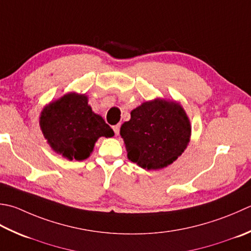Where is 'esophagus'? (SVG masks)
Returning a JSON list of instances; mask_svg holds the SVG:
<instances>
[{
	"instance_id": "34e87169",
	"label": "esophagus",
	"mask_w": 251,
	"mask_h": 251,
	"mask_svg": "<svg viewBox=\"0 0 251 251\" xmlns=\"http://www.w3.org/2000/svg\"><path fill=\"white\" fill-rule=\"evenodd\" d=\"M120 127H121V125H120V124H117V125H115V126H113V130H114V132H115V135H116V136L120 134Z\"/></svg>"
}]
</instances>
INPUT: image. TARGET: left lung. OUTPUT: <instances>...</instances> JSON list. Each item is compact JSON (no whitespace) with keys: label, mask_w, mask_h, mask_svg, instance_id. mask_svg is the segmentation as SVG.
Returning a JSON list of instances; mask_svg holds the SVG:
<instances>
[{"label":"left lung","mask_w":251,"mask_h":251,"mask_svg":"<svg viewBox=\"0 0 251 251\" xmlns=\"http://www.w3.org/2000/svg\"><path fill=\"white\" fill-rule=\"evenodd\" d=\"M120 134L127 158L145 170H160L173 163L187 148L191 126L177 102L154 99L132 110Z\"/></svg>","instance_id":"1"}]
</instances>
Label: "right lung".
I'll use <instances>...</instances> for the list:
<instances>
[{"label": "right lung", "instance_id": "1", "mask_svg": "<svg viewBox=\"0 0 251 251\" xmlns=\"http://www.w3.org/2000/svg\"><path fill=\"white\" fill-rule=\"evenodd\" d=\"M40 128L51 148L71 161L87 159L100 137L114 136L104 120L92 112L88 97L75 92L44 107Z\"/></svg>", "mask_w": 251, "mask_h": 251}]
</instances>
